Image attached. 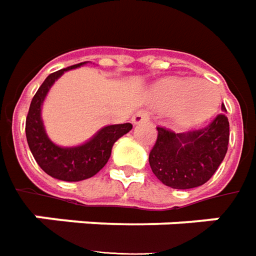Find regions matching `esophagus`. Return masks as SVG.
<instances>
[{"mask_svg":"<svg viewBox=\"0 0 256 256\" xmlns=\"http://www.w3.org/2000/svg\"><path fill=\"white\" fill-rule=\"evenodd\" d=\"M150 119V115H148V112L146 110H138V112H136L133 116H132V122L134 124H140L142 122H146Z\"/></svg>","mask_w":256,"mask_h":256,"instance_id":"esophagus-1","label":"esophagus"}]
</instances>
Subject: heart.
I'll return each mask as SVG.
<instances>
[{
	"instance_id": "obj_1",
	"label": "heart",
	"mask_w": 256,
	"mask_h": 256,
	"mask_svg": "<svg viewBox=\"0 0 256 256\" xmlns=\"http://www.w3.org/2000/svg\"><path fill=\"white\" fill-rule=\"evenodd\" d=\"M154 102L173 106V120L178 128H194L208 120L220 102L215 86L194 78H169L158 86Z\"/></svg>"
}]
</instances>
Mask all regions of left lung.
<instances>
[{"label":"left lung","mask_w":256,"mask_h":256,"mask_svg":"<svg viewBox=\"0 0 256 256\" xmlns=\"http://www.w3.org/2000/svg\"><path fill=\"white\" fill-rule=\"evenodd\" d=\"M156 128L158 137L148 160L154 174L172 188L187 190L205 184L228 152L230 130L224 114L208 126L187 133Z\"/></svg>","instance_id":"1"}]
</instances>
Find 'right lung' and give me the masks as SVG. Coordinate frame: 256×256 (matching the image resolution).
<instances>
[{"label": "right lung", "mask_w": 256, "mask_h": 256, "mask_svg": "<svg viewBox=\"0 0 256 256\" xmlns=\"http://www.w3.org/2000/svg\"><path fill=\"white\" fill-rule=\"evenodd\" d=\"M82 65H86V62L51 73L32 100L26 118V138L36 162L51 178L64 182H80L97 174L106 165L116 140L133 128L132 123L105 126L87 142L78 146H60L50 140L41 119L42 102L55 80L66 70Z\"/></svg>", "instance_id": "right-lung-1"}]
</instances>
